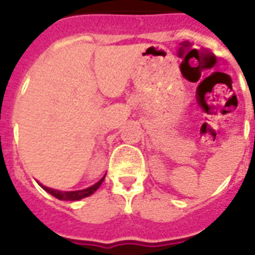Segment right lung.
I'll return each mask as SVG.
<instances>
[{
    "instance_id": "right-lung-1",
    "label": "right lung",
    "mask_w": 255,
    "mask_h": 255,
    "mask_svg": "<svg viewBox=\"0 0 255 255\" xmlns=\"http://www.w3.org/2000/svg\"><path fill=\"white\" fill-rule=\"evenodd\" d=\"M104 177H106V176H103V177L100 178L99 181L95 182L94 185L88 186V188H86V189L71 190V192H63V190L53 189V188H49V186L42 185L41 182H39V185H41L42 188H43V189L47 192V193H50L51 196H54L55 198H58V200H62V201H78V200H82V198L88 197V196H91L92 193H95L96 190H98V188L102 185V182H103Z\"/></svg>"
}]
</instances>
